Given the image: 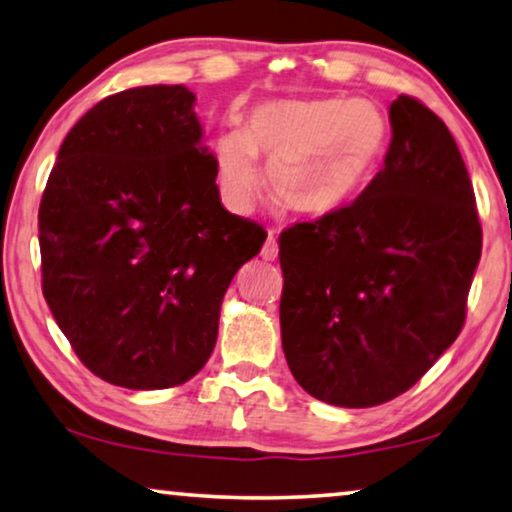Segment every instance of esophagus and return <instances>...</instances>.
Listing matches in <instances>:
<instances>
[{
  "mask_svg": "<svg viewBox=\"0 0 512 512\" xmlns=\"http://www.w3.org/2000/svg\"><path fill=\"white\" fill-rule=\"evenodd\" d=\"M262 259H266V262H276L278 259V241L273 239V234H269V239H266V243H264Z\"/></svg>",
  "mask_w": 512,
  "mask_h": 512,
  "instance_id": "34e87169",
  "label": "esophagus"
}]
</instances>
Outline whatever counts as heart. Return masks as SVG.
I'll return each mask as SVG.
<instances>
[{"instance_id": "1", "label": "heart", "mask_w": 512, "mask_h": 512, "mask_svg": "<svg viewBox=\"0 0 512 512\" xmlns=\"http://www.w3.org/2000/svg\"><path fill=\"white\" fill-rule=\"evenodd\" d=\"M386 144L384 112L365 98L269 101L250 112L246 131L230 128L216 137L213 160L232 211L253 207L262 158L273 195L285 207L305 218H326L368 186Z\"/></svg>"}]
</instances>
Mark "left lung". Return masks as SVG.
<instances>
[{
    "label": "left lung",
    "instance_id": "left-lung-1",
    "mask_svg": "<svg viewBox=\"0 0 512 512\" xmlns=\"http://www.w3.org/2000/svg\"><path fill=\"white\" fill-rule=\"evenodd\" d=\"M384 170L349 207L280 234L282 352L312 398L375 407L462 331L483 248L474 186L444 121L398 96Z\"/></svg>",
    "mask_w": 512,
    "mask_h": 512
}]
</instances>
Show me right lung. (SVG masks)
<instances>
[{"label": "right lung", "mask_w": 512, "mask_h": 512, "mask_svg": "<svg viewBox=\"0 0 512 512\" xmlns=\"http://www.w3.org/2000/svg\"><path fill=\"white\" fill-rule=\"evenodd\" d=\"M195 94L119 91L61 142L38 209L43 296L96 377L179 386L216 347L223 296L264 230L220 202Z\"/></svg>", "instance_id": "1"}]
</instances>
